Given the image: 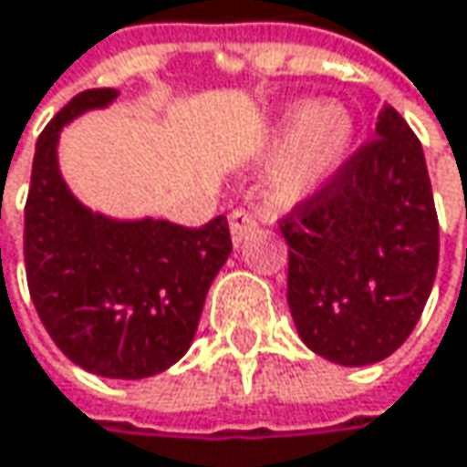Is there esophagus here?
I'll return each instance as SVG.
<instances>
[{
    "label": "esophagus",
    "mask_w": 467,
    "mask_h": 467,
    "mask_svg": "<svg viewBox=\"0 0 467 467\" xmlns=\"http://www.w3.org/2000/svg\"><path fill=\"white\" fill-rule=\"evenodd\" d=\"M256 230H259L256 213H251V211H245V208H237V211L230 213V233H233L234 245H240L248 234H254Z\"/></svg>",
    "instance_id": "34e87169"
}]
</instances>
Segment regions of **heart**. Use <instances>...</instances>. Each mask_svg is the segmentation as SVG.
<instances>
[{
    "mask_svg": "<svg viewBox=\"0 0 467 467\" xmlns=\"http://www.w3.org/2000/svg\"><path fill=\"white\" fill-rule=\"evenodd\" d=\"M357 138L354 116L337 102L300 99L281 110L267 140V159L278 161L270 194L278 205H297L343 170Z\"/></svg>",
    "mask_w": 467,
    "mask_h": 467,
    "instance_id": "obj_1",
    "label": "heart"
}]
</instances>
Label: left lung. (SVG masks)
<instances>
[{"label": "left lung", "mask_w": 467, "mask_h": 467, "mask_svg": "<svg viewBox=\"0 0 467 467\" xmlns=\"http://www.w3.org/2000/svg\"><path fill=\"white\" fill-rule=\"evenodd\" d=\"M281 234L289 311L314 354L362 368L406 343L435 281L438 216L421 142L395 108Z\"/></svg>", "instance_id": "left-lung-1"}]
</instances>
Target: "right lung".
I'll list each match as a JSON object with an SVG mask.
<instances>
[{"label": "right lung", "instance_id": "obj_1", "mask_svg": "<svg viewBox=\"0 0 467 467\" xmlns=\"http://www.w3.org/2000/svg\"><path fill=\"white\" fill-rule=\"evenodd\" d=\"M116 97V88L78 94L40 135L24 259L53 343L88 373L135 381L167 370L189 351L233 240L224 216L189 230L150 216L113 219L72 194L58 167L61 130Z\"/></svg>", "mask_w": 467, "mask_h": 467}]
</instances>
